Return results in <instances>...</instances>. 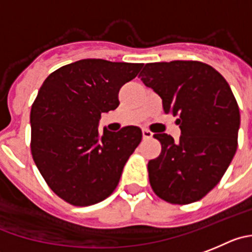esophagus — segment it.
<instances>
[{
	"mask_svg": "<svg viewBox=\"0 0 252 252\" xmlns=\"http://www.w3.org/2000/svg\"><path fill=\"white\" fill-rule=\"evenodd\" d=\"M142 134H143V139H150V138L153 137V133L150 130H148V129H143L142 130Z\"/></svg>",
	"mask_w": 252,
	"mask_h": 252,
	"instance_id": "obj_1",
	"label": "esophagus"
}]
</instances>
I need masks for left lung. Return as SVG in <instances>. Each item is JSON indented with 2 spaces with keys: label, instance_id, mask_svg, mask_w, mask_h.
Returning a JSON list of instances; mask_svg holds the SVG:
<instances>
[{
  "label": "left lung",
  "instance_id": "1",
  "mask_svg": "<svg viewBox=\"0 0 252 252\" xmlns=\"http://www.w3.org/2000/svg\"><path fill=\"white\" fill-rule=\"evenodd\" d=\"M139 77L163 99L165 114L178 117L175 142L155 134L161 144L149 160L153 191L161 200L187 205L216 187L237 149L240 112L229 83L211 65L197 61L147 63Z\"/></svg>",
  "mask_w": 252,
  "mask_h": 252
}]
</instances>
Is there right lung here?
I'll use <instances>...</instances> for the list:
<instances>
[{"label":"right lung","instance_id":"1","mask_svg":"<svg viewBox=\"0 0 252 252\" xmlns=\"http://www.w3.org/2000/svg\"><path fill=\"white\" fill-rule=\"evenodd\" d=\"M143 63L81 60L51 73L31 109V153L47 185L74 206L104 200L142 140L138 126L98 131L100 114L119 105L122 86Z\"/></svg>","mask_w":252,"mask_h":252}]
</instances>
